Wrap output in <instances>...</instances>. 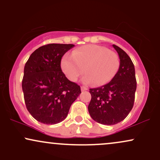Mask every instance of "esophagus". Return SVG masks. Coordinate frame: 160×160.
Masks as SVG:
<instances>
[{
  "instance_id": "obj_1",
  "label": "esophagus",
  "mask_w": 160,
  "mask_h": 160,
  "mask_svg": "<svg viewBox=\"0 0 160 160\" xmlns=\"http://www.w3.org/2000/svg\"><path fill=\"white\" fill-rule=\"evenodd\" d=\"M87 88L86 87H85V86H81V91L82 92H83V91H86V90H87Z\"/></svg>"
}]
</instances>
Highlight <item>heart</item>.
<instances>
[{"label":"heart","mask_w":160,"mask_h":160,"mask_svg":"<svg viewBox=\"0 0 160 160\" xmlns=\"http://www.w3.org/2000/svg\"><path fill=\"white\" fill-rule=\"evenodd\" d=\"M120 58L114 52L98 45H86L75 49L72 56L62 58L61 67L71 81H76L81 75L85 83L94 82L102 86L113 80L120 68Z\"/></svg>","instance_id":"b5f03b06"}]
</instances>
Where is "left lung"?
Here are the masks:
<instances>
[{"mask_svg": "<svg viewBox=\"0 0 160 160\" xmlns=\"http://www.w3.org/2000/svg\"><path fill=\"white\" fill-rule=\"evenodd\" d=\"M120 58V68L111 82L89 89V115L98 123L111 126L121 122L132 109L137 82L135 67L127 53L113 44Z\"/></svg>", "mask_w": 160, "mask_h": 160, "instance_id": "8db88e82", "label": "left lung"}]
</instances>
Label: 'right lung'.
Here are the masks:
<instances>
[{
    "mask_svg": "<svg viewBox=\"0 0 160 160\" xmlns=\"http://www.w3.org/2000/svg\"><path fill=\"white\" fill-rule=\"evenodd\" d=\"M74 47L42 46L25 63L22 83L24 99L28 111L38 122L53 125L63 121L81 93L80 86L70 81L61 69L62 56Z\"/></svg>",
    "mask_w": 160,
    "mask_h": 160,
    "instance_id": "obj_1",
    "label": "right lung"
}]
</instances>
